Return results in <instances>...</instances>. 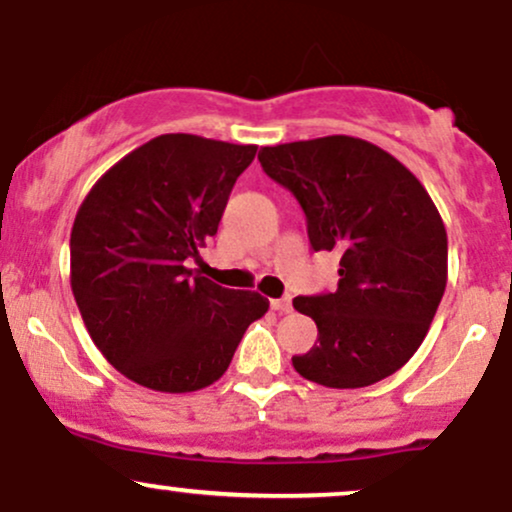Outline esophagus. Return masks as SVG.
<instances>
[{
	"instance_id": "esophagus-1",
	"label": "esophagus",
	"mask_w": 512,
	"mask_h": 512,
	"mask_svg": "<svg viewBox=\"0 0 512 512\" xmlns=\"http://www.w3.org/2000/svg\"><path fill=\"white\" fill-rule=\"evenodd\" d=\"M272 308L276 313H291L293 303H291V296H281V298H274L272 301Z\"/></svg>"
}]
</instances>
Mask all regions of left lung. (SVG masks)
I'll use <instances>...</instances> for the list:
<instances>
[{"label": "left lung", "instance_id": "left-lung-1", "mask_svg": "<svg viewBox=\"0 0 512 512\" xmlns=\"http://www.w3.org/2000/svg\"><path fill=\"white\" fill-rule=\"evenodd\" d=\"M257 158L298 199L313 250L342 252L337 291L293 298L320 342L293 368L337 390L392 375L424 342L448 281L433 199L395 156L344 134L264 146Z\"/></svg>", "mask_w": 512, "mask_h": 512}]
</instances>
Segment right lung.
Returning <instances> with one entry per match:
<instances>
[{
	"mask_svg": "<svg viewBox=\"0 0 512 512\" xmlns=\"http://www.w3.org/2000/svg\"><path fill=\"white\" fill-rule=\"evenodd\" d=\"M255 154L252 144L161 134L117 161L76 211V305L93 344L134 383L158 392L216 383L250 322L267 313L257 291L187 269Z\"/></svg>",
	"mask_w": 512,
	"mask_h": 512,
	"instance_id": "add662e5",
	"label": "right lung"
}]
</instances>
